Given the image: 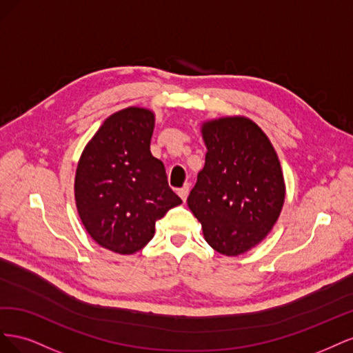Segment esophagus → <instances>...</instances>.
Returning <instances> with one entry per match:
<instances>
[{"instance_id":"1","label":"esophagus","mask_w":353,"mask_h":353,"mask_svg":"<svg viewBox=\"0 0 353 353\" xmlns=\"http://www.w3.org/2000/svg\"><path fill=\"white\" fill-rule=\"evenodd\" d=\"M188 191H190V185H188V184H185L183 188H179V190H178V196H179L181 199H183V201H185V200H187Z\"/></svg>"}]
</instances>
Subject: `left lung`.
Instances as JSON below:
<instances>
[{
    "label": "left lung",
    "mask_w": 353,
    "mask_h": 353,
    "mask_svg": "<svg viewBox=\"0 0 353 353\" xmlns=\"http://www.w3.org/2000/svg\"><path fill=\"white\" fill-rule=\"evenodd\" d=\"M205 168L187 199L212 249L239 256L268 236L285 197L271 141L253 121L228 116L201 125Z\"/></svg>",
    "instance_id": "left-lung-1"
}]
</instances>
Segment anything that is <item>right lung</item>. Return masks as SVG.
Listing matches in <instances>:
<instances>
[{"mask_svg": "<svg viewBox=\"0 0 353 353\" xmlns=\"http://www.w3.org/2000/svg\"><path fill=\"white\" fill-rule=\"evenodd\" d=\"M153 130L152 110L126 108L103 122L79 159V218L92 240L114 253L141 250L154 236L156 221L183 203L150 152Z\"/></svg>", "mask_w": 353, "mask_h": 353, "instance_id": "add662e5", "label": "right lung"}]
</instances>
